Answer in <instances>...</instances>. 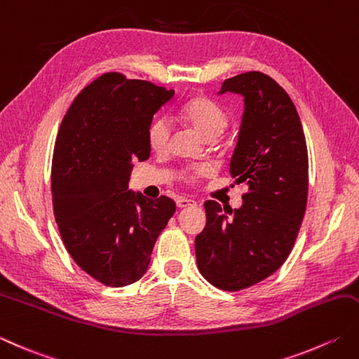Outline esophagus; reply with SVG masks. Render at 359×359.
<instances>
[{"label":"esophagus","instance_id":"obj_1","mask_svg":"<svg viewBox=\"0 0 359 359\" xmlns=\"http://www.w3.org/2000/svg\"><path fill=\"white\" fill-rule=\"evenodd\" d=\"M175 203H177L179 208H187V207H194L196 205V202L193 199H187V198H177Z\"/></svg>","mask_w":359,"mask_h":359}]
</instances>
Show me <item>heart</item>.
<instances>
[{
  "mask_svg": "<svg viewBox=\"0 0 359 359\" xmlns=\"http://www.w3.org/2000/svg\"><path fill=\"white\" fill-rule=\"evenodd\" d=\"M179 118L182 121L199 133L202 138L205 140H215L219 137L227 128L229 116L219 104L208 100V97L198 96L189 100L182 105L179 110ZM171 137V123L170 119L165 116H160L154 119L151 124L149 132H147V140L154 151H163L168 146ZM210 172L208 166L198 165L188 168L185 172V177L188 182H196L202 175H207Z\"/></svg>",
  "mask_w": 359,
  "mask_h": 359,
  "instance_id": "1",
  "label": "heart"
}]
</instances>
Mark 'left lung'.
I'll list each match as a JSON object with an SVG mask.
<instances>
[{"instance_id": "left-lung-1", "label": "left lung", "mask_w": 359, "mask_h": 359, "mask_svg": "<svg viewBox=\"0 0 359 359\" xmlns=\"http://www.w3.org/2000/svg\"><path fill=\"white\" fill-rule=\"evenodd\" d=\"M227 91L244 97L230 174L249 191L235 210L203 203L196 262L207 282L240 291L272 276L290 255L306 208L308 151L296 105L272 77L238 74L222 82L219 95Z\"/></svg>"}]
</instances>
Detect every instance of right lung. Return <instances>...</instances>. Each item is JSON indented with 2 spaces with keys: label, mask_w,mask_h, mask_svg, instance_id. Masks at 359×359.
I'll list each match as a JSON object with an SVG mask.
<instances>
[{
  "label": "right lung",
  "mask_w": 359,
  "mask_h": 359,
  "mask_svg": "<svg viewBox=\"0 0 359 359\" xmlns=\"http://www.w3.org/2000/svg\"><path fill=\"white\" fill-rule=\"evenodd\" d=\"M174 90L105 73L76 96L55 138L51 189L68 254L107 286L138 282L161 230L175 212L166 196L129 189L133 161L149 158L154 115Z\"/></svg>",
  "instance_id": "right-lung-1"
}]
</instances>
